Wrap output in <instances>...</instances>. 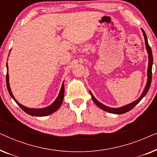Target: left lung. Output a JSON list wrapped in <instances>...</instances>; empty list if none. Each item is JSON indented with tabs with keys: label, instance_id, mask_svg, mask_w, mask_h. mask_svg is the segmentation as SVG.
<instances>
[{
	"label": "left lung",
	"instance_id": "left-lung-1",
	"mask_svg": "<svg viewBox=\"0 0 157 157\" xmlns=\"http://www.w3.org/2000/svg\"><path fill=\"white\" fill-rule=\"evenodd\" d=\"M141 31L143 32L144 36V40H145V45H146V48H147L148 54H149V66H148V69H147V76H148V79H147V85L144 88V90L143 93L140 96L138 99L135 101L129 104L126 105V106L119 107V108H111V107H109L105 106L104 104H101V103L98 101L97 99H96L95 97H94L93 94H91V92L90 91V94H91L92 100L94 101V102L97 105V106L103 109L104 111H106L107 112L111 113H115V114H122V113H126L128 111H129L130 110L134 108V107L136 106L137 104H139V102L142 99V98L146 96V94H147L148 91H149L150 86H151V78H152V73H151V70H152V63H153V56H152V51L151 49V47L149 46V44H148V40H147V35H146V33L144 31L143 29H141Z\"/></svg>",
	"mask_w": 157,
	"mask_h": 157
}]
</instances>
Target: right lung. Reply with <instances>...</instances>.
Masks as SVG:
<instances>
[{"label": "right lung", "mask_w": 157, "mask_h": 157, "mask_svg": "<svg viewBox=\"0 0 157 157\" xmlns=\"http://www.w3.org/2000/svg\"><path fill=\"white\" fill-rule=\"evenodd\" d=\"M6 67L8 69V63L6 64ZM6 85H7V89L9 93L10 96L13 98V100L16 102V104L25 111V113L31 116H34V117H44V116H48L49 114H51L55 111H56L58 109H59V107L61 106V105L63 102V96H64V85L63 82L62 83L61 90L59 94V96H57L56 99L54 101V102L52 104H51L50 106L45 107V108L42 109H31V108H28L26 106H23L21 104L17 101L16 98H14L13 95L11 90H10V85H9V76H8V71L7 70V74H6Z\"/></svg>", "instance_id": "obj_1"}]
</instances>
